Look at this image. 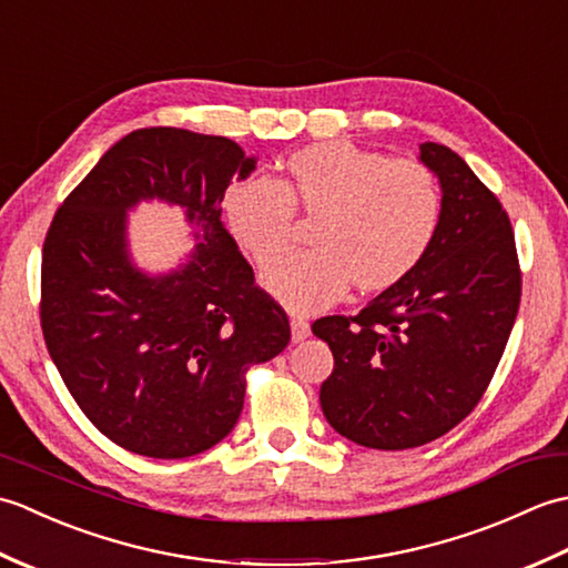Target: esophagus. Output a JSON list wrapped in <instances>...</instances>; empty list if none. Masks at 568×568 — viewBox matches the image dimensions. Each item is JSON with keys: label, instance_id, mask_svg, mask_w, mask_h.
I'll list each match as a JSON object with an SVG mask.
<instances>
[{"label": "esophagus", "instance_id": "esophagus-1", "mask_svg": "<svg viewBox=\"0 0 568 568\" xmlns=\"http://www.w3.org/2000/svg\"><path fill=\"white\" fill-rule=\"evenodd\" d=\"M291 329H293V342L295 344L305 342L307 336H310V322L305 317L295 315V312H291Z\"/></svg>", "mask_w": 568, "mask_h": 568}]
</instances>
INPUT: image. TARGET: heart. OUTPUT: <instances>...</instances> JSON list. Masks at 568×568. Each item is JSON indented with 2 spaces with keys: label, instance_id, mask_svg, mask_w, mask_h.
Instances as JSON below:
<instances>
[{
  "label": "heart",
  "instance_id": "1",
  "mask_svg": "<svg viewBox=\"0 0 568 568\" xmlns=\"http://www.w3.org/2000/svg\"><path fill=\"white\" fill-rule=\"evenodd\" d=\"M317 213V247L265 275L268 291L295 312L334 303L354 281L383 291L425 256L439 226L442 195L429 168L385 161L348 141H324L293 153L283 183L248 178L229 195V224L263 271L290 250L294 210Z\"/></svg>",
  "mask_w": 568,
  "mask_h": 568
}]
</instances>
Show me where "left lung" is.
<instances>
[{
  "label": "left lung",
  "mask_w": 568,
  "mask_h": 568,
  "mask_svg": "<svg viewBox=\"0 0 568 568\" xmlns=\"http://www.w3.org/2000/svg\"><path fill=\"white\" fill-rule=\"evenodd\" d=\"M439 178V226L413 271L354 317L312 324L334 354L320 403L329 425L368 449L439 439L484 397L510 339L523 273L508 212L462 155L422 143Z\"/></svg>",
  "instance_id": "1"
}]
</instances>
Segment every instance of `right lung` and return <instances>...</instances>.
Masks as SVG:
<instances>
[{"label":"right lung","mask_w":568,"mask_h":568,"mask_svg":"<svg viewBox=\"0 0 568 568\" xmlns=\"http://www.w3.org/2000/svg\"><path fill=\"white\" fill-rule=\"evenodd\" d=\"M256 159L224 136L136 129L60 204L43 241L41 329L60 378L106 439L151 458L207 452L234 429L246 373L291 342L283 307L261 291L222 224L232 180ZM180 203L201 226L191 261L141 274L125 212Z\"/></svg>","instance_id":"1"}]
</instances>
